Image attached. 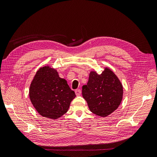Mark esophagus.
<instances>
[{
  "instance_id": "esophagus-1",
  "label": "esophagus",
  "mask_w": 157,
  "mask_h": 157,
  "mask_svg": "<svg viewBox=\"0 0 157 157\" xmlns=\"http://www.w3.org/2000/svg\"><path fill=\"white\" fill-rule=\"evenodd\" d=\"M75 94L77 95V96H80V94H81V90L77 89L75 90Z\"/></svg>"
}]
</instances>
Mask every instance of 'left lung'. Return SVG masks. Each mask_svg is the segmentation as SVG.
Listing matches in <instances>:
<instances>
[{
  "label": "left lung",
  "mask_w": 157,
  "mask_h": 157,
  "mask_svg": "<svg viewBox=\"0 0 157 157\" xmlns=\"http://www.w3.org/2000/svg\"><path fill=\"white\" fill-rule=\"evenodd\" d=\"M82 94L90 111L106 117L119 107L123 86L113 71L105 67L101 74H98L96 71H90L88 82L82 86Z\"/></svg>",
  "instance_id": "8db88e82"
}]
</instances>
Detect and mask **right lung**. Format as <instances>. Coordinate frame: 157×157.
<instances>
[{"label": "right lung", "mask_w": 157, "mask_h": 157, "mask_svg": "<svg viewBox=\"0 0 157 157\" xmlns=\"http://www.w3.org/2000/svg\"><path fill=\"white\" fill-rule=\"evenodd\" d=\"M29 95L36 111L50 119H57L67 113L76 97L67 80L60 78L57 69L48 65L36 71L30 84Z\"/></svg>", "instance_id": "right-lung-1"}]
</instances>
